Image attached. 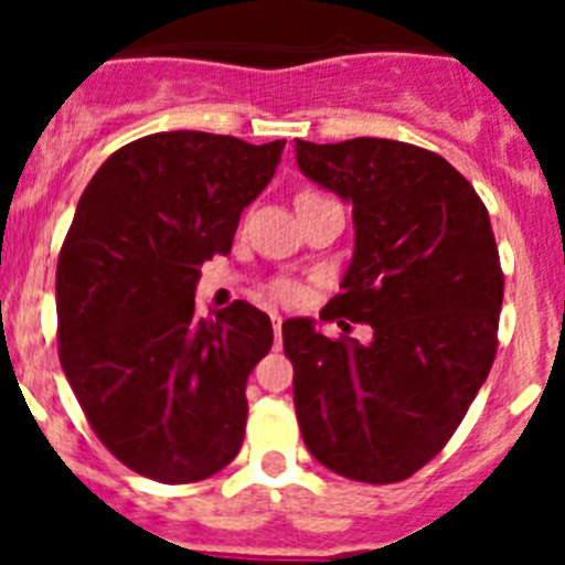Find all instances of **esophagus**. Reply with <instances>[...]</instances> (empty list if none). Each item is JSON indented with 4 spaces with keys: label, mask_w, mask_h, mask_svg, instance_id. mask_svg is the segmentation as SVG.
I'll return each mask as SVG.
<instances>
[{
    "label": "esophagus",
    "mask_w": 565,
    "mask_h": 565,
    "mask_svg": "<svg viewBox=\"0 0 565 565\" xmlns=\"http://www.w3.org/2000/svg\"><path fill=\"white\" fill-rule=\"evenodd\" d=\"M271 322H274V344L279 348V342H282V317H279V313H271Z\"/></svg>",
    "instance_id": "34e87169"
}]
</instances>
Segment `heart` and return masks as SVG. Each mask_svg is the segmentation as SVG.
<instances>
[{"label":"heart","instance_id":"heart-1","mask_svg":"<svg viewBox=\"0 0 565 565\" xmlns=\"http://www.w3.org/2000/svg\"><path fill=\"white\" fill-rule=\"evenodd\" d=\"M302 194H317V192H302ZM268 297L274 302H282V306H297L306 299V288L299 286L297 279H274L271 286H268Z\"/></svg>","mask_w":565,"mask_h":565}]
</instances>
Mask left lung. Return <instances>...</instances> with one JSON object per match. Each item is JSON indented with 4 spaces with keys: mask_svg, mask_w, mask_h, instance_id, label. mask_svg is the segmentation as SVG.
Returning <instances> with one entry per match:
<instances>
[{
    "mask_svg": "<svg viewBox=\"0 0 565 565\" xmlns=\"http://www.w3.org/2000/svg\"><path fill=\"white\" fill-rule=\"evenodd\" d=\"M299 169L353 203L356 252L342 291L282 322L302 441L322 467L396 483L438 456L498 351L503 271L489 212L441 154L387 138L297 141ZM374 328L371 345L350 337Z\"/></svg>",
    "mask_w": 565,
    "mask_h": 565,
    "instance_id": "obj_1",
    "label": "left lung"
}]
</instances>
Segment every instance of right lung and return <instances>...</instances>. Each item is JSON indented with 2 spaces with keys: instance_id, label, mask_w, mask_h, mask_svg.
<instances>
[{
  "instance_id": "1",
  "label": "right lung",
  "mask_w": 565,
  "mask_h": 565,
  "mask_svg": "<svg viewBox=\"0 0 565 565\" xmlns=\"http://www.w3.org/2000/svg\"><path fill=\"white\" fill-rule=\"evenodd\" d=\"M286 141L143 135L102 163L56 268L58 362L98 441L161 483L221 472L246 436V382L271 351V319L234 299L194 311L201 263L232 252L239 214Z\"/></svg>"
}]
</instances>
